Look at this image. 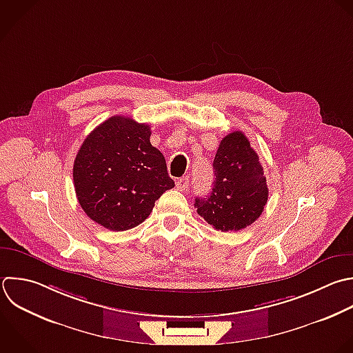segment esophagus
I'll list each match as a JSON object with an SVG mask.
<instances>
[{"label": "esophagus", "mask_w": 353, "mask_h": 353, "mask_svg": "<svg viewBox=\"0 0 353 353\" xmlns=\"http://www.w3.org/2000/svg\"><path fill=\"white\" fill-rule=\"evenodd\" d=\"M189 183H190L189 176H182V178L176 179V188H178L179 190H182V192H185V190L189 188Z\"/></svg>", "instance_id": "34e87169"}]
</instances>
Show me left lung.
Returning <instances> with one entry per match:
<instances>
[{
	"label": "left lung",
	"instance_id": "obj_1",
	"mask_svg": "<svg viewBox=\"0 0 353 353\" xmlns=\"http://www.w3.org/2000/svg\"><path fill=\"white\" fill-rule=\"evenodd\" d=\"M214 186L194 207L211 226L237 232L254 223L268 201V185L256 152L241 131L228 134L214 159Z\"/></svg>",
	"mask_w": 353,
	"mask_h": 353
}]
</instances>
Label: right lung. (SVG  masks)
<instances>
[{
  "instance_id": "add662e5",
  "label": "right lung",
  "mask_w": 353,
  "mask_h": 353,
  "mask_svg": "<svg viewBox=\"0 0 353 353\" xmlns=\"http://www.w3.org/2000/svg\"><path fill=\"white\" fill-rule=\"evenodd\" d=\"M150 135L148 124L113 116L85 138L76 156L73 179L79 203L109 230L138 226L156 200L175 186Z\"/></svg>"
}]
</instances>
